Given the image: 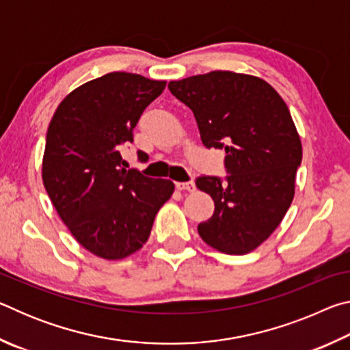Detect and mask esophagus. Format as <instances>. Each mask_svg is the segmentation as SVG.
Masks as SVG:
<instances>
[{"instance_id":"esophagus-1","label":"esophagus","mask_w":350,"mask_h":350,"mask_svg":"<svg viewBox=\"0 0 350 350\" xmlns=\"http://www.w3.org/2000/svg\"><path fill=\"white\" fill-rule=\"evenodd\" d=\"M176 188L180 189V191L193 193L194 189H196V185H194V182H177L176 183Z\"/></svg>"}]
</instances>
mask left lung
<instances>
[{
    "instance_id": "1",
    "label": "left lung",
    "mask_w": 350,
    "mask_h": 350,
    "mask_svg": "<svg viewBox=\"0 0 350 350\" xmlns=\"http://www.w3.org/2000/svg\"><path fill=\"white\" fill-rule=\"evenodd\" d=\"M168 88L193 111L202 144L227 154V180L196 179L215 200L213 216L198 225L200 238L221 253H250L275 232L295 196L303 146L287 105L265 80L232 70Z\"/></svg>"
}]
</instances>
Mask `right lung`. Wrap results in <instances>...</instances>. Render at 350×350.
Returning <instances> with one entry per match:
<instances>
[{"label":"right lung","instance_id":"add662e5","mask_svg":"<svg viewBox=\"0 0 350 350\" xmlns=\"http://www.w3.org/2000/svg\"><path fill=\"white\" fill-rule=\"evenodd\" d=\"M165 85L109 72L68 94L47 128L44 188L69 232L98 258L117 260L140 250L157 211L174 193L168 179L122 168L120 156L142 112Z\"/></svg>","mask_w":350,"mask_h":350}]
</instances>
